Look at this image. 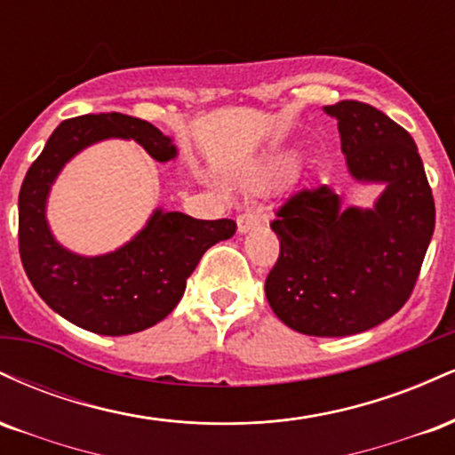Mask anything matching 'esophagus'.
<instances>
[{
	"label": "esophagus",
	"instance_id": "34e87169",
	"mask_svg": "<svg viewBox=\"0 0 455 455\" xmlns=\"http://www.w3.org/2000/svg\"><path fill=\"white\" fill-rule=\"evenodd\" d=\"M259 222H260V218H259L254 212H243V213H239V216H237V228H239V233H248L250 228L259 227Z\"/></svg>",
	"mask_w": 455,
	"mask_h": 455
}]
</instances>
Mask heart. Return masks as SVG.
Instances as JSON below:
<instances>
[{"label": "heart", "mask_w": 455, "mask_h": 455, "mask_svg": "<svg viewBox=\"0 0 455 455\" xmlns=\"http://www.w3.org/2000/svg\"><path fill=\"white\" fill-rule=\"evenodd\" d=\"M289 162H291V158H286V156H280V158H275L274 164H275V169H284Z\"/></svg>", "instance_id": "b5f03b06"}]
</instances>
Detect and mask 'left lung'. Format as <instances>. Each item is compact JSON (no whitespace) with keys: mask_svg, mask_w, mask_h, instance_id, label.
<instances>
[{"mask_svg":"<svg viewBox=\"0 0 455 455\" xmlns=\"http://www.w3.org/2000/svg\"><path fill=\"white\" fill-rule=\"evenodd\" d=\"M359 181H383L374 210H342L329 186L301 188L275 210L280 254L265 280L271 310L306 336H353L409 301L435 233V196L415 140L359 100L325 107Z\"/></svg>","mask_w":455,"mask_h":455,"instance_id":"1","label":"left lung"}]
</instances>
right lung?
Wrapping results in <instances>:
<instances>
[{"instance_id": "obj_1", "label": "right lung", "mask_w": 455, "mask_h": 455, "mask_svg": "<svg viewBox=\"0 0 455 455\" xmlns=\"http://www.w3.org/2000/svg\"><path fill=\"white\" fill-rule=\"evenodd\" d=\"M108 137L134 139L158 162L177 154L169 137L132 115L100 113L61 122L20 186L19 254L36 293L57 315L87 331L126 336L173 312L205 250L233 237L237 224L156 210L148 227L111 254L90 259L68 252L46 227V195L72 156Z\"/></svg>"}]
</instances>
